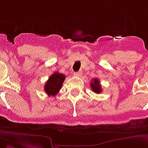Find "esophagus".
Here are the masks:
<instances>
[{
  "instance_id": "obj_1",
  "label": "esophagus",
  "mask_w": 148,
  "mask_h": 148,
  "mask_svg": "<svg viewBox=\"0 0 148 148\" xmlns=\"http://www.w3.org/2000/svg\"><path fill=\"white\" fill-rule=\"evenodd\" d=\"M74 76H80L82 75V72H76L73 73Z\"/></svg>"
}]
</instances>
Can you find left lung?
<instances>
[{"instance_id":"8db88e82","label":"left lung","mask_w":148,"mask_h":148,"mask_svg":"<svg viewBox=\"0 0 148 148\" xmlns=\"http://www.w3.org/2000/svg\"><path fill=\"white\" fill-rule=\"evenodd\" d=\"M90 86H91L92 90L94 92L100 93L102 92V88H101V86L99 84V79H93L92 80V83L90 84Z\"/></svg>"}]
</instances>
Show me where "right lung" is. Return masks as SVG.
Instances as JSON below:
<instances>
[{
	"instance_id": "right-lung-1",
	"label": "right lung",
	"mask_w": 148,
	"mask_h": 148,
	"mask_svg": "<svg viewBox=\"0 0 148 148\" xmlns=\"http://www.w3.org/2000/svg\"><path fill=\"white\" fill-rule=\"evenodd\" d=\"M65 79V76L59 72H54L52 76H49L48 81L45 84V92L48 96H55L59 92L62 84Z\"/></svg>"
}]
</instances>
